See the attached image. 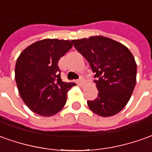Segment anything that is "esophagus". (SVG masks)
<instances>
[{
    "label": "esophagus",
    "instance_id": "1",
    "mask_svg": "<svg viewBox=\"0 0 152 152\" xmlns=\"http://www.w3.org/2000/svg\"><path fill=\"white\" fill-rule=\"evenodd\" d=\"M78 84H79L80 86H83V85L85 84V81L83 80V78H80V79L78 80Z\"/></svg>",
    "mask_w": 152,
    "mask_h": 152
}]
</instances>
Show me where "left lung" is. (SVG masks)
Instances as JSON below:
<instances>
[{
    "label": "left lung",
    "mask_w": 152,
    "mask_h": 152,
    "mask_svg": "<svg viewBox=\"0 0 152 152\" xmlns=\"http://www.w3.org/2000/svg\"><path fill=\"white\" fill-rule=\"evenodd\" d=\"M72 41L95 73L98 94L88 101L91 111L105 118L118 113L129 101L137 82L132 54L122 44L102 35Z\"/></svg>",
    "instance_id": "8db88e82"
}]
</instances>
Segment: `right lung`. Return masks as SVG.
<instances>
[{"instance_id":"obj_1","label":"right lung","mask_w":152,"mask_h":152,"mask_svg":"<svg viewBox=\"0 0 152 152\" xmlns=\"http://www.w3.org/2000/svg\"><path fill=\"white\" fill-rule=\"evenodd\" d=\"M72 47L70 40L45 39L19 55L15 78L22 100L32 112L51 117L65 105L68 91L76 84L63 82L58 63Z\"/></svg>"}]
</instances>
